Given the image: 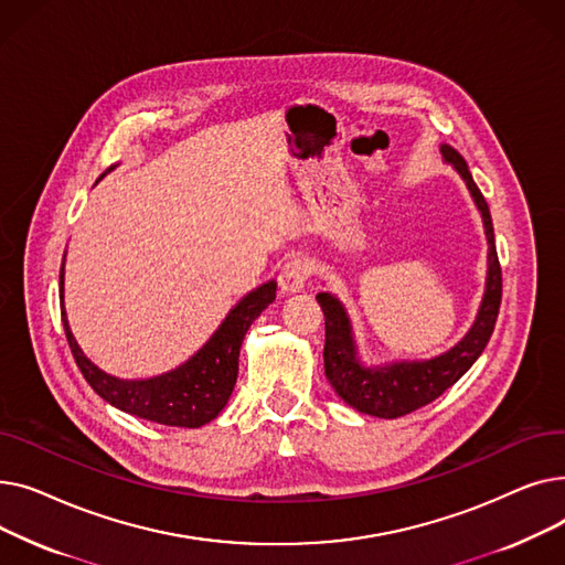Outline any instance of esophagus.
Wrapping results in <instances>:
<instances>
[{
  "label": "esophagus",
  "mask_w": 565,
  "mask_h": 565,
  "mask_svg": "<svg viewBox=\"0 0 565 565\" xmlns=\"http://www.w3.org/2000/svg\"><path fill=\"white\" fill-rule=\"evenodd\" d=\"M309 279V263L302 256H292L279 273V288L284 292H300Z\"/></svg>",
  "instance_id": "esophagus-1"
}]
</instances>
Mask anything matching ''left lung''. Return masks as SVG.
Returning a JSON list of instances; mask_svg holds the SVG:
<instances>
[{"instance_id":"left-lung-1","label":"left lung","mask_w":565,"mask_h":565,"mask_svg":"<svg viewBox=\"0 0 565 565\" xmlns=\"http://www.w3.org/2000/svg\"><path fill=\"white\" fill-rule=\"evenodd\" d=\"M439 151L444 162H449L460 173L473 203H477L488 241L486 290L477 320L471 322L469 332L454 348L437 354L433 360H401L380 366H366L360 360L352 320L341 300L332 292L316 295V300L324 313V375H328L334 392L350 407L380 419L403 417V414L433 403L451 384H456L486 350L501 305V267L494 247L490 207L477 183H473L465 158L456 148L441 143Z\"/></svg>"}]
</instances>
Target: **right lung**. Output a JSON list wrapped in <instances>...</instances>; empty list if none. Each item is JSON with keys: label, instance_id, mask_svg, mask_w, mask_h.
I'll use <instances>...</instances> for the list:
<instances>
[{"label": "right lung", "instance_id": "1", "mask_svg": "<svg viewBox=\"0 0 565 565\" xmlns=\"http://www.w3.org/2000/svg\"><path fill=\"white\" fill-rule=\"evenodd\" d=\"M111 169L114 167H109L105 173H109ZM275 298L277 281L270 279L260 284L226 313L215 334L188 362L162 375L124 380L98 369L77 345L64 307V265L62 275H58L62 322L71 352L84 380L92 384V390L103 401L121 412H128L132 417L146 422L175 428H201L207 422H213L226 407L237 380V358H241L243 339L252 328V322L260 316L263 309H267V305L275 302Z\"/></svg>", "mask_w": 565, "mask_h": 565}]
</instances>
